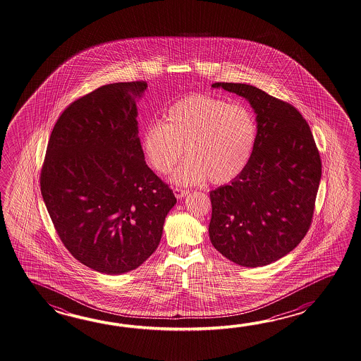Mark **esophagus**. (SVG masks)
I'll return each mask as SVG.
<instances>
[{"label":"esophagus","mask_w":361,"mask_h":361,"mask_svg":"<svg viewBox=\"0 0 361 361\" xmlns=\"http://www.w3.org/2000/svg\"><path fill=\"white\" fill-rule=\"evenodd\" d=\"M187 193H188L187 190H182V188H174V195H176V197H177V199H182V197H184Z\"/></svg>","instance_id":"34e87169"}]
</instances>
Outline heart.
I'll use <instances>...</instances> for the list:
<instances>
[{"mask_svg": "<svg viewBox=\"0 0 361 361\" xmlns=\"http://www.w3.org/2000/svg\"><path fill=\"white\" fill-rule=\"evenodd\" d=\"M255 138V118L243 103L191 94L170 106L165 123L147 125L142 151L154 171L168 174L185 148L188 159L173 174L174 183L190 185L207 179L212 184H226L245 169Z\"/></svg>", "mask_w": 361, "mask_h": 361, "instance_id": "heart-1", "label": "heart"}]
</instances>
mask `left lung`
I'll list each match as a JSON object with an SVG mask.
<instances>
[{"label":"left lung","mask_w":361,"mask_h":361,"mask_svg":"<svg viewBox=\"0 0 361 361\" xmlns=\"http://www.w3.org/2000/svg\"><path fill=\"white\" fill-rule=\"evenodd\" d=\"M212 86L250 103L257 138L243 173L210 192V241L238 266H267L290 253L311 226L322 178L319 149L292 104L252 85Z\"/></svg>","instance_id":"8db88e82"}]
</instances>
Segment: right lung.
<instances>
[{"label":"right lung","instance_id":"1","mask_svg":"<svg viewBox=\"0 0 361 361\" xmlns=\"http://www.w3.org/2000/svg\"><path fill=\"white\" fill-rule=\"evenodd\" d=\"M146 89V81L116 82L71 103L41 169V193L61 243L77 261L107 275L151 257L177 204L140 146L137 99Z\"/></svg>","mask_w":361,"mask_h":361}]
</instances>
